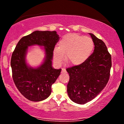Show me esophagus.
Wrapping results in <instances>:
<instances>
[{
  "mask_svg": "<svg viewBox=\"0 0 124 124\" xmlns=\"http://www.w3.org/2000/svg\"><path fill=\"white\" fill-rule=\"evenodd\" d=\"M65 72H66V69H65V68H62V72H61V73H65Z\"/></svg>",
  "mask_w": 124,
  "mask_h": 124,
  "instance_id": "34e87169",
  "label": "esophagus"
}]
</instances>
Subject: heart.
Returning a JSON list of instances; mask_svg holds the SVG:
<instances>
[{
	"instance_id": "1",
	"label": "heart",
	"mask_w": 124,
	"mask_h": 124,
	"mask_svg": "<svg viewBox=\"0 0 124 124\" xmlns=\"http://www.w3.org/2000/svg\"><path fill=\"white\" fill-rule=\"evenodd\" d=\"M94 44L89 37L72 33L63 38L58 44V47L54 51V58L58 64H62L65 58L69 63L78 66L83 63L90 57L93 50Z\"/></svg>"
}]
</instances>
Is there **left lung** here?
Segmentation results:
<instances>
[{
	"mask_svg": "<svg viewBox=\"0 0 124 124\" xmlns=\"http://www.w3.org/2000/svg\"><path fill=\"white\" fill-rule=\"evenodd\" d=\"M95 45L87 60L78 66L67 68L70 75L67 93L70 99L80 104L95 98L108 83L112 67V58L102 40L89 33Z\"/></svg>",
	"mask_w": 124,
	"mask_h": 124,
	"instance_id": "left-lung-1",
	"label": "left lung"
}]
</instances>
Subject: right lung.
Wrapping results in <instances>:
<instances>
[{"label":"right lung","instance_id":"right-lung-1","mask_svg":"<svg viewBox=\"0 0 124 124\" xmlns=\"http://www.w3.org/2000/svg\"><path fill=\"white\" fill-rule=\"evenodd\" d=\"M60 37L56 31H36L20 40L12 54V78L21 93L34 102L44 100L51 93V86L60 75L61 69L52 66L54 46ZM37 45L45 47L46 58L41 66L32 68L26 64L28 46Z\"/></svg>","mask_w":124,"mask_h":124}]
</instances>
